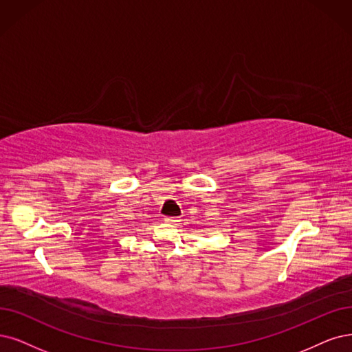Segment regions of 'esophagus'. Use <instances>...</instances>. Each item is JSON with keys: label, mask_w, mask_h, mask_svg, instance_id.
<instances>
[{"label": "esophagus", "mask_w": 352, "mask_h": 352, "mask_svg": "<svg viewBox=\"0 0 352 352\" xmlns=\"http://www.w3.org/2000/svg\"><path fill=\"white\" fill-rule=\"evenodd\" d=\"M164 220H165L166 223H169V225H178V222H181L179 217H169V216L164 217Z\"/></svg>", "instance_id": "1"}]
</instances>
